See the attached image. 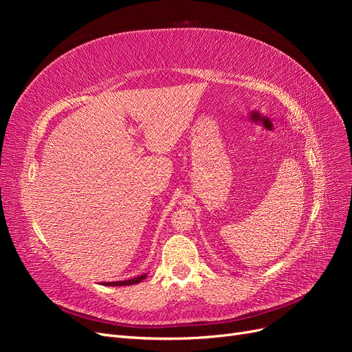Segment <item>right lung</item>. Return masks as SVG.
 <instances>
[{
    "instance_id": "obj_1",
    "label": "right lung",
    "mask_w": 352,
    "mask_h": 352,
    "mask_svg": "<svg viewBox=\"0 0 352 352\" xmlns=\"http://www.w3.org/2000/svg\"><path fill=\"white\" fill-rule=\"evenodd\" d=\"M146 274H148V273L141 274V276H136V278L129 279V280H120V282H102L101 285H104V286H126V285H136V283L142 282V280L146 278Z\"/></svg>"
}]
</instances>
